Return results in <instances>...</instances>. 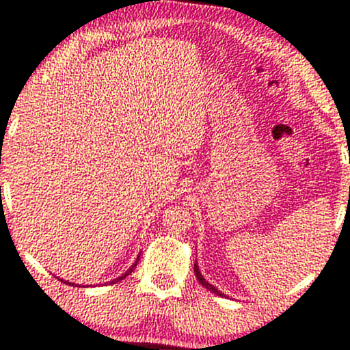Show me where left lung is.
I'll return each instance as SVG.
<instances>
[{"mask_svg":"<svg viewBox=\"0 0 350 350\" xmlns=\"http://www.w3.org/2000/svg\"><path fill=\"white\" fill-rule=\"evenodd\" d=\"M193 272H195V277H197V280H198V282H200V284H202V285H204V287L206 288V291L213 292V294H217V295H224V294H221V292H220V291H217V288H215V287H213V285H212V284H208V282H206V280L204 279V275H202V273H200V270H198V265H197V264H195V265H193Z\"/></svg>","mask_w":350,"mask_h":350,"instance_id":"left-lung-1","label":"left lung"}]
</instances>
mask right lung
Instances as JSON below:
<instances>
[{"label": "right lung", "instance_id": "right-lung-1", "mask_svg": "<svg viewBox=\"0 0 350 350\" xmlns=\"http://www.w3.org/2000/svg\"><path fill=\"white\" fill-rule=\"evenodd\" d=\"M138 258H140V255H138V257H137V262H135V264H133V265H131V267H130V269H129V270H126V272H125V273H123V275H122V277H118V279H113V280H111V282H110V284H116V282H120V280H123V279H125V277H129V275H130V273H131V272H133V270H135V267H137V264H138ZM63 282H65V284H68V285H75V284H71V282H66V280H63Z\"/></svg>", "mask_w": 350, "mask_h": 350}]
</instances>
